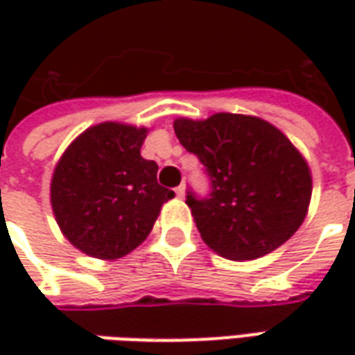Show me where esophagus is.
Returning <instances> with one entry per match:
<instances>
[{
  "label": "esophagus",
  "instance_id": "esophagus-1",
  "mask_svg": "<svg viewBox=\"0 0 355 355\" xmlns=\"http://www.w3.org/2000/svg\"><path fill=\"white\" fill-rule=\"evenodd\" d=\"M175 196H178V198H184V196H185V185H180V187H175Z\"/></svg>",
  "mask_w": 355,
  "mask_h": 355
}]
</instances>
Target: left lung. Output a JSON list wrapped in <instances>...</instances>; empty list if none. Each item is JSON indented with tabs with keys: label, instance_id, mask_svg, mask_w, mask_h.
<instances>
[{
	"label": "left lung",
	"instance_id": "1",
	"mask_svg": "<svg viewBox=\"0 0 355 355\" xmlns=\"http://www.w3.org/2000/svg\"><path fill=\"white\" fill-rule=\"evenodd\" d=\"M178 140L196 154L211 193L187 191L201 239L217 254L252 261L279 249L302 225L312 196L306 159L266 120L219 112L178 118Z\"/></svg>",
	"mask_w": 355,
	"mask_h": 355
}]
</instances>
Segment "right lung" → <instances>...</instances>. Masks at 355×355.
Returning <instances> with one entry per match:
<instances>
[{
  "instance_id": "1",
  "label": "right lung",
  "mask_w": 355,
  "mask_h": 355,
  "mask_svg": "<svg viewBox=\"0 0 355 355\" xmlns=\"http://www.w3.org/2000/svg\"><path fill=\"white\" fill-rule=\"evenodd\" d=\"M148 128L103 122L85 130L59 159L51 205L62 235L96 259H120L150 235L173 191L157 164L140 156Z\"/></svg>"
}]
</instances>
